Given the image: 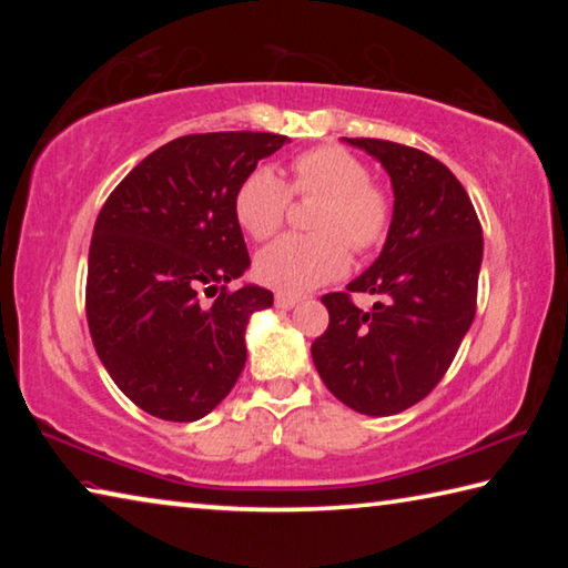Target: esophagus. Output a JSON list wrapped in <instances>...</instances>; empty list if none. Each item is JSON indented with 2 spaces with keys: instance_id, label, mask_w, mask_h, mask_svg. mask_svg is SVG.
<instances>
[{
  "instance_id": "34e87169",
  "label": "esophagus",
  "mask_w": 568,
  "mask_h": 568,
  "mask_svg": "<svg viewBox=\"0 0 568 568\" xmlns=\"http://www.w3.org/2000/svg\"><path fill=\"white\" fill-rule=\"evenodd\" d=\"M297 301H301V297H297V295H287V293H277V295H275V305L283 307V311H291V307H293Z\"/></svg>"
}]
</instances>
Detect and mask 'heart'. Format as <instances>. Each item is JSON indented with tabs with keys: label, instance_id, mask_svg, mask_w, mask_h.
I'll use <instances>...</instances> for the list:
<instances>
[{
	"label": "heart",
	"instance_id": "b5f03b06",
	"mask_svg": "<svg viewBox=\"0 0 568 568\" xmlns=\"http://www.w3.org/2000/svg\"><path fill=\"white\" fill-rule=\"evenodd\" d=\"M291 185L271 165H255L237 182L233 213L237 225L265 240L291 210V200L323 197L313 217L315 235H283L255 257V273L281 293H303L341 277L355 253L386 243L393 223L390 195L376 182L361 158L338 145H321L293 160Z\"/></svg>",
	"mask_w": 568,
	"mask_h": 568
}]
</instances>
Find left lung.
<instances>
[{
	"label": "left lung",
	"mask_w": 568,
	"mask_h": 568,
	"mask_svg": "<svg viewBox=\"0 0 568 568\" xmlns=\"http://www.w3.org/2000/svg\"><path fill=\"white\" fill-rule=\"evenodd\" d=\"M390 175L393 223L368 271L321 301L331 323L311 345L335 398L365 416H393L446 376L476 315L484 233L468 192L444 162L388 140L343 138ZM353 292L377 303L361 312Z\"/></svg>",
	"instance_id": "obj_1"
}]
</instances>
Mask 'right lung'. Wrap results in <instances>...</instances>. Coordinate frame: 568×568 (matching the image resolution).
I'll use <instances>...</instances> for the list:
<instances>
[{"label":"right lung","mask_w":568,"mask_h":568,"mask_svg":"<svg viewBox=\"0 0 568 568\" xmlns=\"http://www.w3.org/2000/svg\"><path fill=\"white\" fill-rule=\"evenodd\" d=\"M285 134H185L134 168L94 223L88 323L100 361L134 406L162 420L207 416L245 368L250 315L273 305L261 285L227 291L250 267L237 182ZM217 294L205 306L199 291Z\"/></svg>","instance_id":"right-lung-1"}]
</instances>
